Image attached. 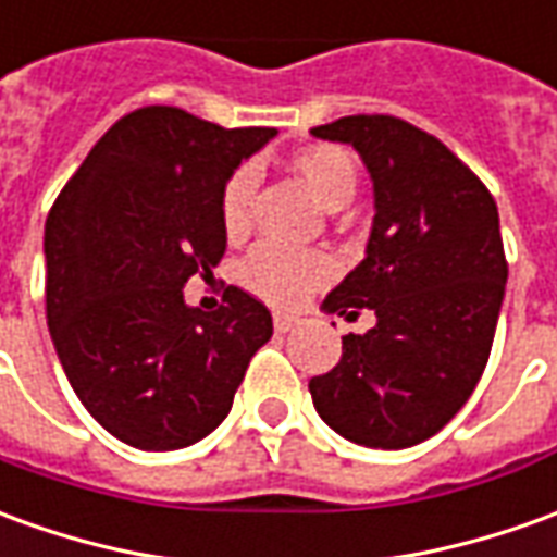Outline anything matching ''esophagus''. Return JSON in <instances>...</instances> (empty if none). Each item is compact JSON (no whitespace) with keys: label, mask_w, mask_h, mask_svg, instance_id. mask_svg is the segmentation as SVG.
I'll use <instances>...</instances> for the list:
<instances>
[{"label":"esophagus","mask_w":557,"mask_h":557,"mask_svg":"<svg viewBox=\"0 0 557 557\" xmlns=\"http://www.w3.org/2000/svg\"><path fill=\"white\" fill-rule=\"evenodd\" d=\"M295 325H298V319L289 317V313H274V329H277L280 334L292 332Z\"/></svg>","instance_id":"obj_1"}]
</instances>
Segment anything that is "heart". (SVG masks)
I'll use <instances>...</instances> for the list:
<instances>
[{
    "label": "heart",
    "mask_w": 557,
    "mask_h": 557,
    "mask_svg": "<svg viewBox=\"0 0 557 557\" xmlns=\"http://www.w3.org/2000/svg\"><path fill=\"white\" fill-rule=\"evenodd\" d=\"M286 169L329 211L344 208L346 201L356 196V186H359L356 159L349 157L344 147H334V144H310V147L295 150L286 159ZM250 171L232 174L223 189V201H220V220H223V232L228 238H240L250 228ZM332 274L334 262L325 252H295L274 247V244L259 247L244 265V283L256 295H262L265 301L280 307L305 301L307 295L322 286Z\"/></svg>",
    "instance_id": "obj_1"
}]
</instances>
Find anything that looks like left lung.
<instances>
[{"label":"left lung","mask_w":557,"mask_h":557,"mask_svg":"<svg viewBox=\"0 0 557 557\" xmlns=\"http://www.w3.org/2000/svg\"><path fill=\"white\" fill-rule=\"evenodd\" d=\"M349 144L373 181L364 259L322 301L356 319L332 371L310 380L313 407L341 437L407 449L453 419L480 383L504 305L507 259L492 193L434 135L398 116L356 114L310 129Z\"/></svg>","instance_id":"1"}]
</instances>
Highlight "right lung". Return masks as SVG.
<instances>
[{"instance_id":"obj_1","label":"right lung","mask_w":557,"mask_h":557,"mask_svg":"<svg viewBox=\"0 0 557 557\" xmlns=\"http://www.w3.org/2000/svg\"><path fill=\"white\" fill-rule=\"evenodd\" d=\"M277 129H223L150 104L116 120L62 186L45 223L48 329L81 404L116 441L184 449L223 422L274 325L228 286L201 313L193 274L225 252L220 201L244 159Z\"/></svg>"}]
</instances>
